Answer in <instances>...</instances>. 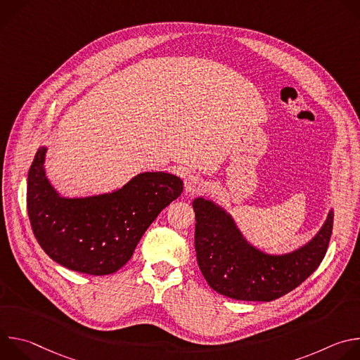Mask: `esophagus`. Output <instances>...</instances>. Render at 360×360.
<instances>
[{
  "mask_svg": "<svg viewBox=\"0 0 360 360\" xmlns=\"http://www.w3.org/2000/svg\"><path fill=\"white\" fill-rule=\"evenodd\" d=\"M203 179L198 175H186L184 179V186L186 192H198L203 188Z\"/></svg>",
  "mask_w": 360,
  "mask_h": 360,
  "instance_id": "esophagus-1",
  "label": "esophagus"
}]
</instances>
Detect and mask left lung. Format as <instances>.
I'll use <instances>...</instances> for the list:
<instances>
[{
    "mask_svg": "<svg viewBox=\"0 0 360 360\" xmlns=\"http://www.w3.org/2000/svg\"><path fill=\"white\" fill-rule=\"evenodd\" d=\"M195 250L199 269L218 293L236 300L271 302L297 288L325 258L333 211L306 245L285 255H269L250 245L232 217L215 202L196 198Z\"/></svg>",
    "mask_w": 360,
    "mask_h": 360,
    "instance_id": "8db88e82",
    "label": "left lung"
}]
</instances>
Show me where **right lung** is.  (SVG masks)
I'll use <instances>...</instances> for the list:
<instances>
[{"mask_svg":"<svg viewBox=\"0 0 360 360\" xmlns=\"http://www.w3.org/2000/svg\"><path fill=\"white\" fill-rule=\"evenodd\" d=\"M41 146L28 172L27 210L32 232L57 264L81 274L110 275L122 268L184 182L167 172H143L122 188L86 198L61 196L45 176Z\"/></svg>","mask_w":360,"mask_h":360,"instance_id":"right-lung-1","label":"right lung"}]
</instances>
